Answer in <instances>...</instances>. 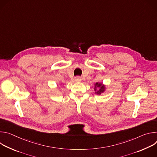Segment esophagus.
Instances as JSON below:
<instances>
[{
  "label": "esophagus",
  "instance_id": "obj_1",
  "mask_svg": "<svg viewBox=\"0 0 157 157\" xmlns=\"http://www.w3.org/2000/svg\"><path fill=\"white\" fill-rule=\"evenodd\" d=\"M81 81V78L80 77L78 76V77L75 78V81H76V82H80Z\"/></svg>",
  "mask_w": 157,
  "mask_h": 157
}]
</instances>
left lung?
<instances>
[{
  "mask_svg": "<svg viewBox=\"0 0 157 157\" xmlns=\"http://www.w3.org/2000/svg\"><path fill=\"white\" fill-rule=\"evenodd\" d=\"M96 85L99 87H101V89H99V91H97V93L98 94H101L102 92H103L104 91V86H102V84H101V83H99V84H98V83H96ZM95 90H96V89H95Z\"/></svg>",
  "mask_w": 157,
  "mask_h": 157,
  "instance_id": "obj_1",
  "label": "left lung"
}]
</instances>
